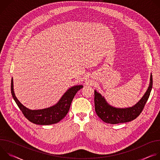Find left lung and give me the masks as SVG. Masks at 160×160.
I'll use <instances>...</instances> for the list:
<instances>
[{
  "label": "left lung",
  "instance_id": "left-lung-1",
  "mask_svg": "<svg viewBox=\"0 0 160 160\" xmlns=\"http://www.w3.org/2000/svg\"><path fill=\"white\" fill-rule=\"evenodd\" d=\"M152 87V77L151 75L150 84L142 99L135 106L127 108H116L109 105L104 97L94 91L95 111L98 116L105 123L118 124L130 122L139 117L149 97Z\"/></svg>",
  "mask_w": 160,
  "mask_h": 160
}]
</instances>
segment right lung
<instances>
[{
    "instance_id": "obj_1",
    "label": "right lung",
    "mask_w": 160,
    "mask_h": 160,
    "mask_svg": "<svg viewBox=\"0 0 160 160\" xmlns=\"http://www.w3.org/2000/svg\"><path fill=\"white\" fill-rule=\"evenodd\" d=\"M82 88H83L82 85L71 87L66 91L59 101L52 107L40 110H31L25 107L16 98L13 90L12 78L11 86L12 98L25 117L32 123L43 125L54 124L60 122L67 115L76 93Z\"/></svg>"
}]
</instances>
